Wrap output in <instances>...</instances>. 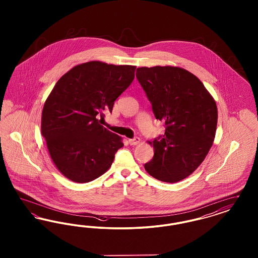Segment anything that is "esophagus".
<instances>
[{
  "label": "esophagus",
  "instance_id": "obj_1",
  "mask_svg": "<svg viewBox=\"0 0 258 258\" xmlns=\"http://www.w3.org/2000/svg\"><path fill=\"white\" fill-rule=\"evenodd\" d=\"M128 143L132 145V146H135L140 143V138L139 137H135L133 139H128Z\"/></svg>",
  "mask_w": 258,
  "mask_h": 258
}]
</instances>
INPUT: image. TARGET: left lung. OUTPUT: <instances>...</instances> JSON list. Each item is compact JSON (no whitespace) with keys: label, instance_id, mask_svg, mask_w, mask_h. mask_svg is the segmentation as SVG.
<instances>
[{"label":"left lung","instance_id":"obj_1","mask_svg":"<svg viewBox=\"0 0 258 258\" xmlns=\"http://www.w3.org/2000/svg\"><path fill=\"white\" fill-rule=\"evenodd\" d=\"M136 77L156 119L165 122L164 135L150 142L154 157L145 170L161 182H179L197 169L213 145L216 101L197 76L182 68L142 67Z\"/></svg>","mask_w":258,"mask_h":258}]
</instances>
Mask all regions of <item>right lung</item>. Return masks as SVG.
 Instances as JSON below:
<instances>
[{"mask_svg": "<svg viewBox=\"0 0 258 258\" xmlns=\"http://www.w3.org/2000/svg\"><path fill=\"white\" fill-rule=\"evenodd\" d=\"M135 66L92 61L75 66L51 91L41 113V135L51 160L75 183L109 169L122 137L98 122L135 79Z\"/></svg>", "mask_w": 258, "mask_h": 258, "instance_id": "add662e5", "label": "right lung"}]
</instances>
